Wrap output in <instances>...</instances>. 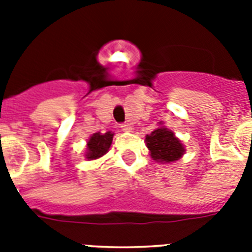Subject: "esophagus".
Segmentation results:
<instances>
[{"label":"esophagus","instance_id":"obj_1","mask_svg":"<svg viewBox=\"0 0 252 252\" xmlns=\"http://www.w3.org/2000/svg\"><path fill=\"white\" fill-rule=\"evenodd\" d=\"M121 130L124 131V132H131L132 131V126L128 124H122L121 125Z\"/></svg>","mask_w":252,"mask_h":252}]
</instances>
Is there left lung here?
I'll return each instance as SVG.
<instances>
[{"label":"left lung","instance_id":"8db88e82","mask_svg":"<svg viewBox=\"0 0 252 252\" xmlns=\"http://www.w3.org/2000/svg\"><path fill=\"white\" fill-rule=\"evenodd\" d=\"M145 142L151 159L161 164L178 161L186 154L183 142L175 136L173 131L164 126L162 122L150 135H146Z\"/></svg>","mask_w":252,"mask_h":252}]
</instances>
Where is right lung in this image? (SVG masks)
<instances>
[{"instance_id": "1", "label": "right lung", "mask_w": 252, "mask_h": 252, "mask_svg": "<svg viewBox=\"0 0 252 252\" xmlns=\"http://www.w3.org/2000/svg\"><path fill=\"white\" fill-rule=\"evenodd\" d=\"M113 135L112 131H107L106 133L95 132L92 136H90L87 141V148L84 158L88 160H97L102 158L104 154L108 153L112 144Z\"/></svg>"}]
</instances>
